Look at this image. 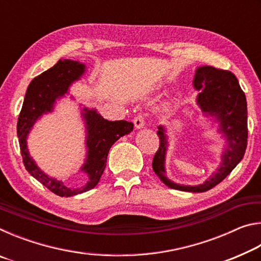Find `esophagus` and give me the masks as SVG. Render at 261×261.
Here are the masks:
<instances>
[{"instance_id": "esophagus-1", "label": "esophagus", "mask_w": 261, "mask_h": 261, "mask_svg": "<svg viewBox=\"0 0 261 261\" xmlns=\"http://www.w3.org/2000/svg\"><path fill=\"white\" fill-rule=\"evenodd\" d=\"M134 123H135V126L137 127V129H141V127L145 126V117L144 115H137V116L135 117L134 120Z\"/></svg>"}]
</instances>
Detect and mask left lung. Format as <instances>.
Wrapping results in <instances>:
<instances>
[{"mask_svg": "<svg viewBox=\"0 0 261 261\" xmlns=\"http://www.w3.org/2000/svg\"><path fill=\"white\" fill-rule=\"evenodd\" d=\"M193 87L199 91L197 103L206 116L215 117L219 122V132L227 140L222 153V162L211 177L199 185H182L166 176V153L168 137L162 125L158 126L160 139L159 149L153 158V170L167 187L188 192H205L214 188L231 173L244 156L247 145V108L244 92L235 74L227 70L210 65L199 67L193 78Z\"/></svg>", "mask_w": 261, "mask_h": 261, "instance_id": "obj_1", "label": "left lung"}]
</instances>
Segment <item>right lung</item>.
Segmentation results:
<instances>
[{"label": "right lung", "mask_w": 261, "mask_h": 261, "mask_svg": "<svg viewBox=\"0 0 261 261\" xmlns=\"http://www.w3.org/2000/svg\"><path fill=\"white\" fill-rule=\"evenodd\" d=\"M84 72L85 65L83 63L71 60H60L54 67L35 77L26 91L17 122V136L26 170L60 197H72L93 189L103 174L110 147L121 137L134 130V123L105 120L95 109L84 107L82 114L87 132V155L81 170L87 174L88 182L82 188L65 187L62 180L49 177L37 166L30 155L26 141L31 129L43 114L53 112L56 100L67 94L70 85L78 81Z\"/></svg>", "instance_id": "add662e5"}]
</instances>
